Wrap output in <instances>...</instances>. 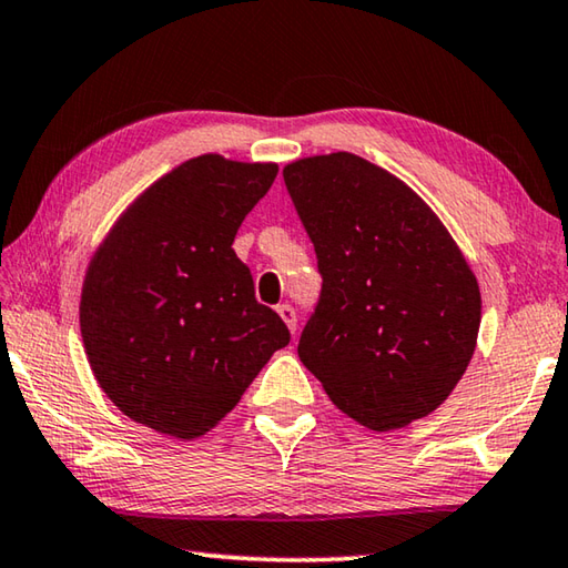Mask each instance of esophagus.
<instances>
[{
	"mask_svg": "<svg viewBox=\"0 0 568 568\" xmlns=\"http://www.w3.org/2000/svg\"><path fill=\"white\" fill-rule=\"evenodd\" d=\"M276 314L282 316L284 324L290 326V332L294 334V332H296V312L292 310V306H290V304H278V306H276Z\"/></svg>",
	"mask_w": 568,
	"mask_h": 568,
	"instance_id": "1",
	"label": "esophagus"
}]
</instances>
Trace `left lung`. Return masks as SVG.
Segmentation results:
<instances>
[{"label": "left lung", "instance_id": "left-lung-1", "mask_svg": "<svg viewBox=\"0 0 568 568\" xmlns=\"http://www.w3.org/2000/svg\"><path fill=\"white\" fill-rule=\"evenodd\" d=\"M284 182L324 276L302 364L366 429L439 409L481 324L479 282L449 229L409 184L352 152L296 159Z\"/></svg>", "mask_w": 568, "mask_h": 568}]
</instances>
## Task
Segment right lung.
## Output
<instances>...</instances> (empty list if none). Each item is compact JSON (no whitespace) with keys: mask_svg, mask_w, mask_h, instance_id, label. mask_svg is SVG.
I'll use <instances>...</instances> for the list:
<instances>
[{"mask_svg":"<svg viewBox=\"0 0 568 568\" xmlns=\"http://www.w3.org/2000/svg\"><path fill=\"white\" fill-rule=\"evenodd\" d=\"M276 172L274 162L189 159L149 184L89 258L84 352L97 384L132 422L196 439L290 344L232 248Z\"/></svg>","mask_w":568,"mask_h":568,"instance_id":"right-lung-1","label":"right lung"}]
</instances>
